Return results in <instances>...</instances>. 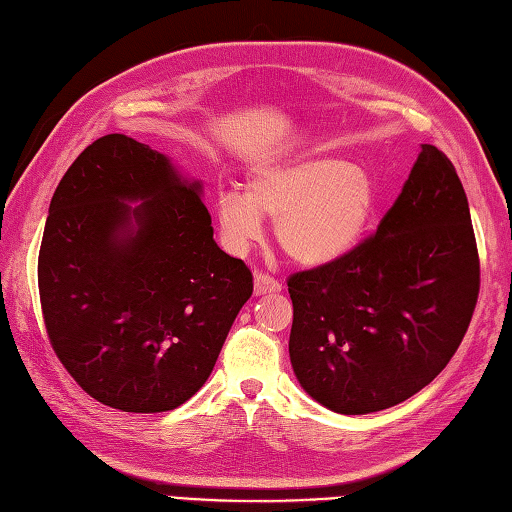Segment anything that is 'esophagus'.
Here are the masks:
<instances>
[{
  "mask_svg": "<svg viewBox=\"0 0 512 512\" xmlns=\"http://www.w3.org/2000/svg\"><path fill=\"white\" fill-rule=\"evenodd\" d=\"M280 289H283V285H280L276 278H271L267 274H256L254 276V294L256 296L276 294V291H280Z\"/></svg>",
  "mask_w": 512,
  "mask_h": 512,
  "instance_id": "obj_1",
  "label": "esophagus"
}]
</instances>
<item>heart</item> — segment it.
<instances>
[{
  "label": "heart",
  "instance_id": "obj_1",
  "mask_svg": "<svg viewBox=\"0 0 512 512\" xmlns=\"http://www.w3.org/2000/svg\"><path fill=\"white\" fill-rule=\"evenodd\" d=\"M378 203L375 181L362 165L340 156L302 154L254 170L245 192L216 198L214 218L225 245L245 252L263 236V216L276 221V238L302 265H327L362 241Z\"/></svg>",
  "mask_w": 512,
  "mask_h": 512
}]
</instances>
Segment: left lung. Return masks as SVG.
Segmentation results:
<instances>
[{
  "label": "left lung",
  "instance_id": "1",
  "mask_svg": "<svg viewBox=\"0 0 512 512\" xmlns=\"http://www.w3.org/2000/svg\"><path fill=\"white\" fill-rule=\"evenodd\" d=\"M300 387L342 415L375 413L431 384L460 347L479 256L453 163L424 143L378 232L287 280Z\"/></svg>",
  "mask_w": 512,
  "mask_h": 512
}]
</instances>
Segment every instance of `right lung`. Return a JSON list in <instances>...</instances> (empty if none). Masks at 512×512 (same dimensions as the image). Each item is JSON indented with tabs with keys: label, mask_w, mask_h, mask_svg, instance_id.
I'll return each mask as SVG.
<instances>
[{
	"label": "right lung",
	"mask_w": 512,
	"mask_h": 512,
	"mask_svg": "<svg viewBox=\"0 0 512 512\" xmlns=\"http://www.w3.org/2000/svg\"><path fill=\"white\" fill-rule=\"evenodd\" d=\"M201 192L165 154L106 134L52 196L37 265L46 331L79 387L112 409L190 400L252 296V271L216 245Z\"/></svg>",
	"instance_id": "1"
}]
</instances>
